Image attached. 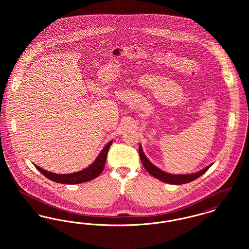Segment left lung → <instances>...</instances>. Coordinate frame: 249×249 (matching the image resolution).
Returning <instances> with one entry per match:
<instances>
[{"mask_svg": "<svg viewBox=\"0 0 249 249\" xmlns=\"http://www.w3.org/2000/svg\"><path fill=\"white\" fill-rule=\"evenodd\" d=\"M139 155H140V159L142 161V165L146 169V171L156 178L169 183V184H174V185H181V184H186V183H190L191 181L200 178L202 176L209 168L210 166H207L205 169L201 170L198 173L195 174H190V175H171V174H167L165 172L161 171L160 169H159L158 167H156L154 164H152L147 158L145 157L144 153L142 152V146H139Z\"/></svg>", "mask_w": 249, "mask_h": 249, "instance_id": "1", "label": "left lung"}]
</instances>
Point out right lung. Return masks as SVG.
I'll return each instance as SVG.
<instances>
[{
  "label": "right lung",
  "mask_w": 249,
  "mask_h": 249,
  "mask_svg": "<svg viewBox=\"0 0 249 249\" xmlns=\"http://www.w3.org/2000/svg\"><path fill=\"white\" fill-rule=\"evenodd\" d=\"M112 142H113L112 141H110L107 143L91 165L86 168L83 171H80L77 173L68 174V175H58V174L50 173L46 170H43L42 168H40L38 166L36 165V168L46 178L54 181V182L60 183V184H79V183L88 182V181H90L94 178H98L102 174L105 165H106L107 153H108L109 147L112 144Z\"/></svg>",
  "instance_id": "add662e5"
}]
</instances>
